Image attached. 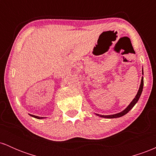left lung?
<instances>
[{
  "label": "left lung",
  "instance_id": "obj_1",
  "mask_svg": "<svg viewBox=\"0 0 156 156\" xmlns=\"http://www.w3.org/2000/svg\"><path fill=\"white\" fill-rule=\"evenodd\" d=\"M142 75H143V69H142ZM143 86H144V78H143V76H142V78H141V80L140 87H139V91H138L136 95L135 98H134V99L133 100V101H131V103H130V104L128 105V106L127 107V108H125V110H123L122 112L117 113V114H112V115H101V114H95L97 116H98V117H103V118H108V119H112V118L120 117H122V116L125 115L127 113L129 112L130 109H132V108H133L134 105H136V103H137L138 101H139V98H140V96L141 94V92H142Z\"/></svg>",
  "mask_w": 156,
  "mask_h": 156
}]
</instances>
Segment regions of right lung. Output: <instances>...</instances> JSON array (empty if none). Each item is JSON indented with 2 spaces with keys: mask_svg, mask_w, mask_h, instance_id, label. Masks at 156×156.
Wrapping results in <instances>:
<instances>
[{
  "mask_svg": "<svg viewBox=\"0 0 156 156\" xmlns=\"http://www.w3.org/2000/svg\"><path fill=\"white\" fill-rule=\"evenodd\" d=\"M30 115L31 116V117H34V118H37V119H44V117H38V116H35V115H32V114H30Z\"/></svg>",
  "mask_w": 156,
  "mask_h": 156,
  "instance_id": "add662e5",
  "label": "right lung"
}]
</instances>
